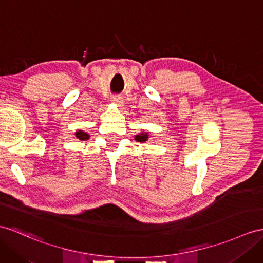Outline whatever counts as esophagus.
I'll use <instances>...</instances> for the list:
<instances>
[{"mask_svg": "<svg viewBox=\"0 0 263 263\" xmlns=\"http://www.w3.org/2000/svg\"><path fill=\"white\" fill-rule=\"evenodd\" d=\"M110 101L114 102V104L120 106L121 104H123V98H121L120 96H112V97L110 98Z\"/></svg>", "mask_w": 263, "mask_h": 263, "instance_id": "obj_1", "label": "esophagus"}]
</instances>
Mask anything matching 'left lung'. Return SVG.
I'll use <instances>...</instances> for the list:
<instances>
[{"label":"left lung","instance_id":"1","mask_svg":"<svg viewBox=\"0 0 263 263\" xmlns=\"http://www.w3.org/2000/svg\"><path fill=\"white\" fill-rule=\"evenodd\" d=\"M135 139L137 140V142H140V143H145L146 140L148 139V133H146V132L140 133L139 135H136V136H135Z\"/></svg>","mask_w":263,"mask_h":263}]
</instances>
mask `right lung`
<instances>
[{
	"label": "right lung",
	"instance_id": "obj_1",
	"mask_svg": "<svg viewBox=\"0 0 263 263\" xmlns=\"http://www.w3.org/2000/svg\"><path fill=\"white\" fill-rule=\"evenodd\" d=\"M76 137L79 138L80 140H86L89 139V135L87 133H85L83 130H77L76 132Z\"/></svg>",
	"mask_w": 263,
	"mask_h": 263
}]
</instances>
